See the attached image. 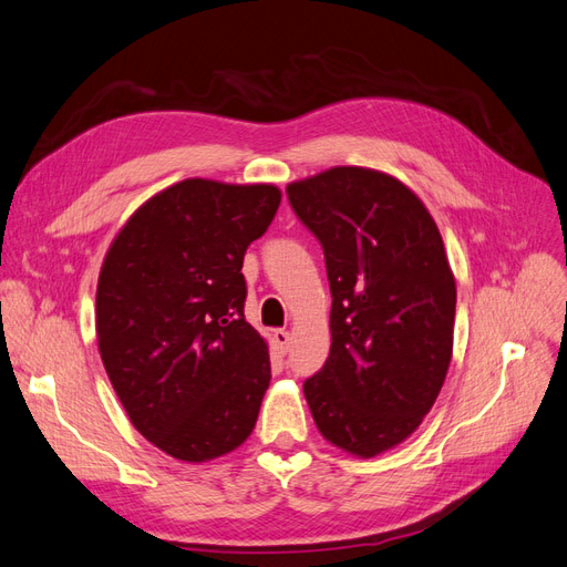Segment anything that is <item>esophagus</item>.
I'll return each mask as SVG.
<instances>
[{
    "instance_id": "obj_1",
    "label": "esophagus",
    "mask_w": 567,
    "mask_h": 567,
    "mask_svg": "<svg viewBox=\"0 0 567 567\" xmlns=\"http://www.w3.org/2000/svg\"><path fill=\"white\" fill-rule=\"evenodd\" d=\"M274 346H277V350L281 354H286L290 350V333L284 331V329H277L274 331Z\"/></svg>"
}]
</instances>
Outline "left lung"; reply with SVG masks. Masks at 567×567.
<instances>
[{
  "instance_id": "left-lung-1",
  "label": "left lung",
  "mask_w": 567,
  "mask_h": 567,
  "mask_svg": "<svg viewBox=\"0 0 567 567\" xmlns=\"http://www.w3.org/2000/svg\"><path fill=\"white\" fill-rule=\"evenodd\" d=\"M323 248L331 352L302 390L319 433L354 456L404 442L435 404L454 348L456 284L435 219L379 169L286 186Z\"/></svg>"
}]
</instances>
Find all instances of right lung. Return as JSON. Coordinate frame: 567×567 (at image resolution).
<instances>
[{
  "mask_svg": "<svg viewBox=\"0 0 567 567\" xmlns=\"http://www.w3.org/2000/svg\"><path fill=\"white\" fill-rule=\"evenodd\" d=\"M274 184L184 179L117 231L96 286L101 362L130 421L179 461L252 433L269 350L244 317L246 248L279 210Z\"/></svg>",
  "mask_w": 567,
  "mask_h": 567,
  "instance_id": "obj_1",
  "label": "right lung"
}]
</instances>
